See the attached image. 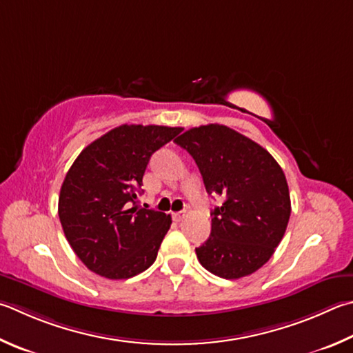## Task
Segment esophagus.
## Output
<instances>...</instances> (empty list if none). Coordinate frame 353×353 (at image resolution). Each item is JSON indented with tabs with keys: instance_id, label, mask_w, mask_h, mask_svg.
Listing matches in <instances>:
<instances>
[{
	"instance_id": "esophagus-1",
	"label": "esophagus",
	"mask_w": 353,
	"mask_h": 353,
	"mask_svg": "<svg viewBox=\"0 0 353 353\" xmlns=\"http://www.w3.org/2000/svg\"><path fill=\"white\" fill-rule=\"evenodd\" d=\"M185 216H187V211H177V213H172V219L179 222V221H182Z\"/></svg>"
}]
</instances>
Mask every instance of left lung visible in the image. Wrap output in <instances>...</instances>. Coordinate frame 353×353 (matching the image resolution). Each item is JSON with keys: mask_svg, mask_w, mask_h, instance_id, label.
Returning a JSON list of instances; mask_svg holds the SVG:
<instances>
[{"mask_svg": "<svg viewBox=\"0 0 353 353\" xmlns=\"http://www.w3.org/2000/svg\"><path fill=\"white\" fill-rule=\"evenodd\" d=\"M174 142L201 171L208 194L223 197L211 211L210 238L196 248L210 273L238 279L272 258L290 219L285 174L270 152L232 128H191Z\"/></svg>", "mask_w": 353, "mask_h": 353, "instance_id": "8db88e82", "label": "left lung"}]
</instances>
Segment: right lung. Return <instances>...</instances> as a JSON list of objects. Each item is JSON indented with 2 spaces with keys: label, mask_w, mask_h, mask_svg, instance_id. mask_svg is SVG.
<instances>
[{
  "label": "right lung",
  "mask_w": 353,
  "mask_h": 353,
  "mask_svg": "<svg viewBox=\"0 0 353 353\" xmlns=\"http://www.w3.org/2000/svg\"><path fill=\"white\" fill-rule=\"evenodd\" d=\"M182 128L121 125L83 150L63 181L59 216L69 245L89 270L128 279L157 258L171 216L137 205L151 156Z\"/></svg>",
  "instance_id": "add662e5"
}]
</instances>
